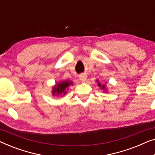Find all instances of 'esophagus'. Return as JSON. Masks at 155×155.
Masks as SVG:
<instances>
[{
    "instance_id": "esophagus-1",
    "label": "esophagus",
    "mask_w": 155,
    "mask_h": 155,
    "mask_svg": "<svg viewBox=\"0 0 155 155\" xmlns=\"http://www.w3.org/2000/svg\"><path fill=\"white\" fill-rule=\"evenodd\" d=\"M87 78V77L86 74H81V75H80V80L82 82H85Z\"/></svg>"
}]
</instances>
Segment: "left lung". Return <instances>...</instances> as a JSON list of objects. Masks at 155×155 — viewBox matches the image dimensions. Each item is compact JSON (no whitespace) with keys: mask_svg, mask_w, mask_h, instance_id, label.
Here are the masks:
<instances>
[{"mask_svg":"<svg viewBox=\"0 0 155 155\" xmlns=\"http://www.w3.org/2000/svg\"><path fill=\"white\" fill-rule=\"evenodd\" d=\"M97 82H98V86L100 87L101 88V90H105V85H104V84H103V85H102V84H101L100 82H98V80H97Z\"/></svg>","mask_w":155,"mask_h":155,"instance_id":"1","label":"left lung"}]
</instances>
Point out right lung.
Here are the masks:
<instances>
[{
	"instance_id": "add662e5",
	"label": "right lung",
	"mask_w": 155,
	"mask_h": 155,
	"mask_svg": "<svg viewBox=\"0 0 155 155\" xmlns=\"http://www.w3.org/2000/svg\"><path fill=\"white\" fill-rule=\"evenodd\" d=\"M73 84V82L72 81H61L58 83H57L56 85H55L54 87H53L52 90V94L55 96H58V95H65L67 93V90L68 87L70 84Z\"/></svg>"
}]
</instances>
